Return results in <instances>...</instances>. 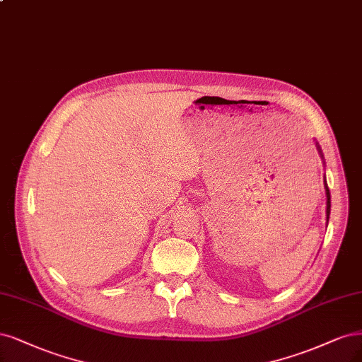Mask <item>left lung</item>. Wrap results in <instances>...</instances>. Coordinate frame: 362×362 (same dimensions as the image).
Segmentation results:
<instances>
[{"instance_id": "8db88e82", "label": "left lung", "mask_w": 362, "mask_h": 362, "mask_svg": "<svg viewBox=\"0 0 362 362\" xmlns=\"http://www.w3.org/2000/svg\"><path fill=\"white\" fill-rule=\"evenodd\" d=\"M316 148H317V151H319V156H320L322 160H323V153H322V149H320V146H319L317 142H316ZM323 185H325V194H327V224H328L329 213H331V193H329V189H328L327 180H323Z\"/></svg>"}]
</instances>
